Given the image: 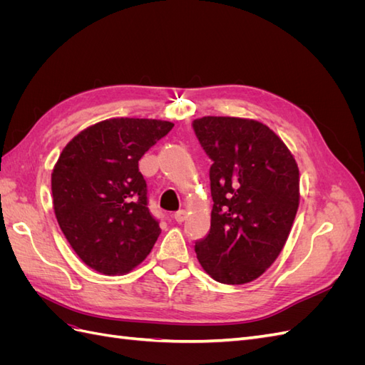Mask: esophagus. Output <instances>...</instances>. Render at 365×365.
Returning <instances> with one entry per match:
<instances>
[{"label": "esophagus", "mask_w": 365, "mask_h": 365, "mask_svg": "<svg viewBox=\"0 0 365 365\" xmlns=\"http://www.w3.org/2000/svg\"><path fill=\"white\" fill-rule=\"evenodd\" d=\"M175 220H176V222H178V224H181V222H184V220H185V217H187V212H185V210H180V212H176L175 213Z\"/></svg>", "instance_id": "obj_1"}]
</instances>
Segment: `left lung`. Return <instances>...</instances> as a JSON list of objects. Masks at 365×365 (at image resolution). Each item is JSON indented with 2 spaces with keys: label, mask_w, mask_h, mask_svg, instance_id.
<instances>
[{
  "label": "left lung",
  "mask_w": 365,
  "mask_h": 365,
  "mask_svg": "<svg viewBox=\"0 0 365 365\" xmlns=\"http://www.w3.org/2000/svg\"><path fill=\"white\" fill-rule=\"evenodd\" d=\"M193 129L213 160L212 222L196 242V257L219 283H250L279 257L291 233L300 204L297 161L257 120L207 115Z\"/></svg>",
  "instance_id": "8db88e82"
}]
</instances>
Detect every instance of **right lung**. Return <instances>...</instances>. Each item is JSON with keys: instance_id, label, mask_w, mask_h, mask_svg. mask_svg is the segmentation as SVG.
Wrapping results in <instances>:
<instances>
[{"instance_id": "right-lung-1", "label": "right lung", "mask_w": 365, "mask_h": 365, "mask_svg": "<svg viewBox=\"0 0 365 365\" xmlns=\"http://www.w3.org/2000/svg\"><path fill=\"white\" fill-rule=\"evenodd\" d=\"M173 123L117 117L81 130L51 172L53 208L68 244L91 269L130 272L161 233L149 213L138 161Z\"/></svg>"}]
</instances>
